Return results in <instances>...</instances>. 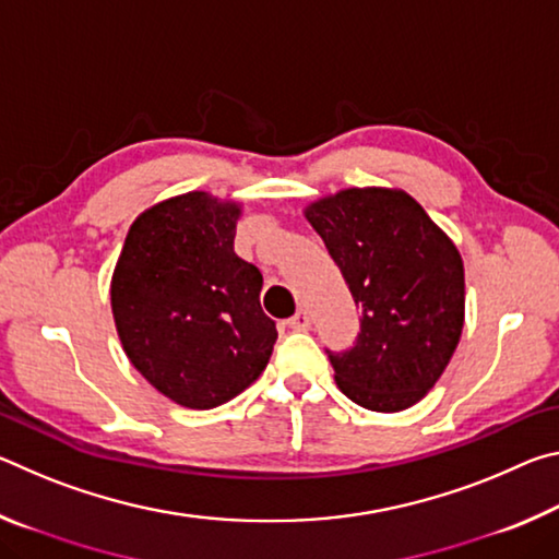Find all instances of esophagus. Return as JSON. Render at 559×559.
I'll return each instance as SVG.
<instances>
[{"mask_svg":"<svg viewBox=\"0 0 559 559\" xmlns=\"http://www.w3.org/2000/svg\"><path fill=\"white\" fill-rule=\"evenodd\" d=\"M286 325L293 328V330H308L310 328V316L306 313V310H298L296 316L286 320Z\"/></svg>","mask_w":559,"mask_h":559,"instance_id":"obj_1","label":"esophagus"}]
</instances>
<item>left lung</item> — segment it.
Segmentation results:
<instances>
[{"label": "left lung", "instance_id": "8db88e82", "mask_svg": "<svg viewBox=\"0 0 559 559\" xmlns=\"http://www.w3.org/2000/svg\"><path fill=\"white\" fill-rule=\"evenodd\" d=\"M306 219L359 308L355 345L325 349L340 392L372 412L409 409L459 345L466 302L459 249L402 189H343L310 204Z\"/></svg>", "mask_w": 559, "mask_h": 559}]
</instances>
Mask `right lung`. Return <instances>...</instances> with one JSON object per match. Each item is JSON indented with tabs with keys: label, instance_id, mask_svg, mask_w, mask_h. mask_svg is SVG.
Wrapping results in <instances>:
<instances>
[{
	"label": "right lung",
	"instance_id": "add662e5",
	"mask_svg": "<svg viewBox=\"0 0 559 559\" xmlns=\"http://www.w3.org/2000/svg\"><path fill=\"white\" fill-rule=\"evenodd\" d=\"M241 206L187 192L132 222L110 281L122 349L159 394L212 409L266 370L276 323L263 276L234 253Z\"/></svg>",
	"mask_w": 559,
	"mask_h": 559
}]
</instances>
